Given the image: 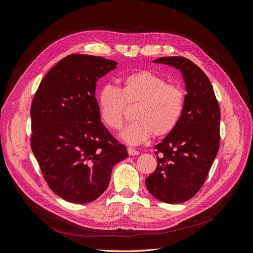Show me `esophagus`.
<instances>
[{
  "instance_id": "obj_1",
  "label": "esophagus",
  "mask_w": 253,
  "mask_h": 253,
  "mask_svg": "<svg viewBox=\"0 0 253 253\" xmlns=\"http://www.w3.org/2000/svg\"><path fill=\"white\" fill-rule=\"evenodd\" d=\"M127 153H128V155H129V156L139 155V152H138V151H136V150H134V149H132V148H128V149H127Z\"/></svg>"
}]
</instances>
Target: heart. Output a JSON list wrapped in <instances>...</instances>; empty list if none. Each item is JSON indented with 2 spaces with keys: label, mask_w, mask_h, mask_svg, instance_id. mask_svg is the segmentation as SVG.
Returning a JSON list of instances; mask_svg holds the SVG:
<instances>
[{
  "label": "heart",
  "mask_w": 253,
  "mask_h": 253,
  "mask_svg": "<svg viewBox=\"0 0 253 253\" xmlns=\"http://www.w3.org/2000/svg\"><path fill=\"white\" fill-rule=\"evenodd\" d=\"M138 100L134 118L120 133L125 142L137 145L154 133L165 136L177 126L186 106V94L176 84L152 71L142 70L126 75L122 88L108 82L98 94L100 117L111 128L118 129L124 122L126 102Z\"/></svg>",
  "instance_id": "heart-1"
}]
</instances>
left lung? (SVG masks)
Returning <instances> with one entry per match:
<instances>
[{
	"label": "left lung",
	"mask_w": 253,
	"mask_h": 253,
	"mask_svg": "<svg viewBox=\"0 0 253 253\" xmlns=\"http://www.w3.org/2000/svg\"><path fill=\"white\" fill-rule=\"evenodd\" d=\"M153 62L180 71L187 94L179 124L155 145L158 164L155 172L145 179V186L158 201L179 204L200 191L215 159L220 110L209 78L192 61L162 57Z\"/></svg>",
	"instance_id": "8db88e82"
}]
</instances>
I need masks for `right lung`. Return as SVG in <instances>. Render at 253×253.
Listing matches in <instances>:
<instances>
[{"label": "right lung", "mask_w": 253, "mask_h": 253, "mask_svg": "<svg viewBox=\"0 0 253 253\" xmlns=\"http://www.w3.org/2000/svg\"><path fill=\"white\" fill-rule=\"evenodd\" d=\"M103 57L70 55L41 81L30 109V145L43 177L74 204L95 201L108 188L113 167L127 157L100 120L99 78L116 68Z\"/></svg>", "instance_id": "add662e5"}]
</instances>
